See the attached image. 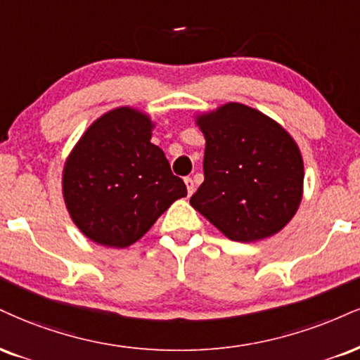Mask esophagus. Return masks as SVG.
Masks as SVG:
<instances>
[{
	"instance_id": "esophagus-1",
	"label": "esophagus",
	"mask_w": 360,
	"mask_h": 360,
	"mask_svg": "<svg viewBox=\"0 0 360 360\" xmlns=\"http://www.w3.org/2000/svg\"><path fill=\"white\" fill-rule=\"evenodd\" d=\"M184 183H186V188H188V194L191 196V194L194 193V189H196L193 177H184Z\"/></svg>"
}]
</instances>
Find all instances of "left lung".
<instances>
[{
	"label": "left lung",
	"mask_w": 360,
	"mask_h": 360,
	"mask_svg": "<svg viewBox=\"0 0 360 360\" xmlns=\"http://www.w3.org/2000/svg\"><path fill=\"white\" fill-rule=\"evenodd\" d=\"M198 125L206 137L205 183L191 206L233 241L278 233L302 199L304 162L293 139L243 103L198 117Z\"/></svg>",
	"instance_id": "1"
}]
</instances>
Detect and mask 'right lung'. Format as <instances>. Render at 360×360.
<instances>
[{
  "label": "right lung",
  "instance_id": "right-lung-1",
  "mask_svg": "<svg viewBox=\"0 0 360 360\" xmlns=\"http://www.w3.org/2000/svg\"><path fill=\"white\" fill-rule=\"evenodd\" d=\"M150 120L115 109L86 129L63 169L73 223L103 246L136 243L176 199L188 194L166 155L150 142Z\"/></svg>",
  "mask_w": 360,
  "mask_h": 360
}]
</instances>
